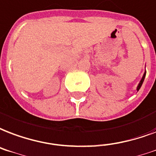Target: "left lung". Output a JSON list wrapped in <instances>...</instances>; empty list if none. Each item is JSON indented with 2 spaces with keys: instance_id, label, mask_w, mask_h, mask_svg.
<instances>
[{
  "instance_id": "left-lung-1",
  "label": "left lung",
  "mask_w": 156,
  "mask_h": 156,
  "mask_svg": "<svg viewBox=\"0 0 156 156\" xmlns=\"http://www.w3.org/2000/svg\"><path fill=\"white\" fill-rule=\"evenodd\" d=\"M146 73H147V72L145 71L144 74H143V76H142V78L141 79V81H140V83H139V84H138V86H137V87H136V90H137V91H139V89L141 88V85H142V83H143V82H144L145 77H146Z\"/></svg>"
}]
</instances>
